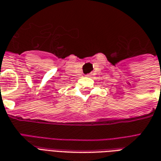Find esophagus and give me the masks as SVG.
<instances>
[{"instance_id":"obj_1","label":"esophagus","mask_w":161,"mask_h":161,"mask_svg":"<svg viewBox=\"0 0 161 161\" xmlns=\"http://www.w3.org/2000/svg\"><path fill=\"white\" fill-rule=\"evenodd\" d=\"M86 76H87V77H90V75H86Z\"/></svg>"}]
</instances>
